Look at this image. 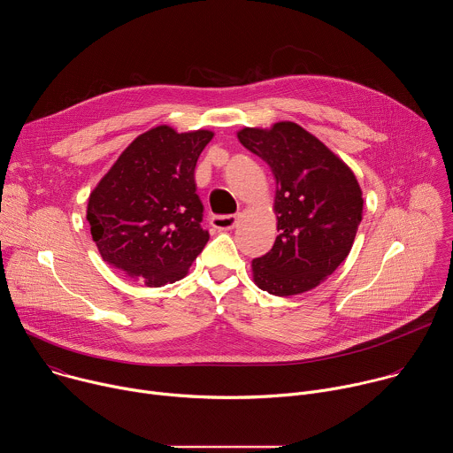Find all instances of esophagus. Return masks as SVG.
Segmentation results:
<instances>
[{"label":"esophagus","instance_id":"1","mask_svg":"<svg viewBox=\"0 0 453 453\" xmlns=\"http://www.w3.org/2000/svg\"><path fill=\"white\" fill-rule=\"evenodd\" d=\"M236 220L238 217L236 215H213L210 219L211 226L219 231H227V229H233L236 226Z\"/></svg>","mask_w":453,"mask_h":453}]
</instances>
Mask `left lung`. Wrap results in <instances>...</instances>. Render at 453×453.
I'll return each instance as SVG.
<instances>
[{
    "mask_svg": "<svg viewBox=\"0 0 453 453\" xmlns=\"http://www.w3.org/2000/svg\"><path fill=\"white\" fill-rule=\"evenodd\" d=\"M240 143L276 179L278 236L252 260L254 283L274 296L311 290L346 260L362 222V189L349 166L292 121L242 128Z\"/></svg>",
    "mask_w": 453,
    "mask_h": 453,
    "instance_id": "left-lung-1",
    "label": "left lung"
}]
</instances>
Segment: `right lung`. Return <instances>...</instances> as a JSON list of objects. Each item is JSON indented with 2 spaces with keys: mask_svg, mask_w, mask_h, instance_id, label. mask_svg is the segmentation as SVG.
Masks as SVG:
<instances>
[{
  "mask_svg": "<svg viewBox=\"0 0 453 453\" xmlns=\"http://www.w3.org/2000/svg\"><path fill=\"white\" fill-rule=\"evenodd\" d=\"M213 133L150 128L128 145L93 189L88 222L112 269L147 287L186 276L210 240L196 165Z\"/></svg>",
  "mask_w": 453,
  "mask_h": 453,
  "instance_id": "1",
  "label": "right lung"
}]
</instances>
